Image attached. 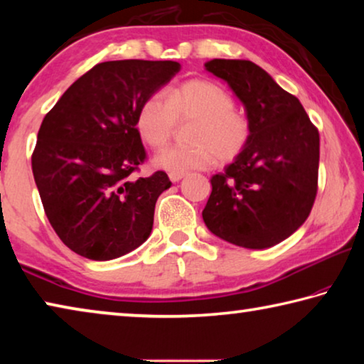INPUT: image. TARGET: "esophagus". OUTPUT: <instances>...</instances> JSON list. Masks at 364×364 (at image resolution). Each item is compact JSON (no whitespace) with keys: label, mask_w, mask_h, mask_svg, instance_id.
Wrapping results in <instances>:
<instances>
[{"label":"esophagus","mask_w":364,"mask_h":364,"mask_svg":"<svg viewBox=\"0 0 364 364\" xmlns=\"http://www.w3.org/2000/svg\"><path fill=\"white\" fill-rule=\"evenodd\" d=\"M184 176H186V173H184V171H170V173H168L170 181H173V183L180 181L181 178H184Z\"/></svg>","instance_id":"obj_1"}]
</instances>
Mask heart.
I'll return each mask as SVG.
<instances>
[{
  "label": "heart",
  "instance_id": "heart-1",
  "mask_svg": "<svg viewBox=\"0 0 364 364\" xmlns=\"http://www.w3.org/2000/svg\"><path fill=\"white\" fill-rule=\"evenodd\" d=\"M191 119L186 144H171L154 156L156 167L167 171L205 168L217 156L232 159L250 136V123L234 107L231 95L208 80H189L165 93L152 95L139 107L136 127L144 143L160 147L167 143L175 120Z\"/></svg>",
  "mask_w": 364,
  "mask_h": 364
}]
</instances>
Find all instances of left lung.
Wrapping results in <instances>:
<instances>
[{
    "label": "left lung",
    "mask_w": 364,
    "mask_h": 364,
    "mask_svg": "<svg viewBox=\"0 0 364 364\" xmlns=\"http://www.w3.org/2000/svg\"><path fill=\"white\" fill-rule=\"evenodd\" d=\"M205 70L242 102L250 136L225 171L212 176L202 212L215 236L268 249L305 223L318 191L319 133L297 97L244 59H212Z\"/></svg>",
    "instance_id": "8db88e82"
}]
</instances>
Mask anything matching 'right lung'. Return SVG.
I'll return each mask as SVG.
<instances>
[{"instance_id":"add662e5","label":"right lung","mask_w":364,"mask_h":364,"mask_svg":"<svg viewBox=\"0 0 364 364\" xmlns=\"http://www.w3.org/2000/svg\"><path fill=\"white\" fill-rule=\"evenodd\" d=\"M175 60H109L80 77L41 122L32 170L45 213L67 247L106 262L151 236L165 171L133 178L144 162L136 119L167 85Z\"/></svg>"}]
</instances>
